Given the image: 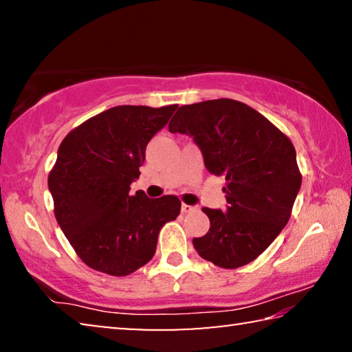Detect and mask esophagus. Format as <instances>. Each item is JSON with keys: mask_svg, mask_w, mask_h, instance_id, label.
Listing matches in <instances>:
<instances>
[{"mask_svg": "<svg viewBox=\"0 0 352 352\" xmlns=\"http://www.w3.org/2000/svg\"><path fill=\"white\" fill-rule=\"evenodd\" d=\"M195 210H197V208H195V206H190V205H186V204L182 205V212H192Z\"/></svg>", "mask_w": 352, "mask_h": 352, "instance_id": "34e87169", "label": "esophagus"}]
</instances>
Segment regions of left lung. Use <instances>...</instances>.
<instances>
[{
  "label": "left lung",
  "mask_w": 352,
  "mask_h": 352,
  "mask_svg": "<svg viewBox=\"0 0 352 352\" xmlns=\"http://www.w3.org/2000/svg\"><path fill=\"white\" fill-rule=\"evenodd\" d=\"M169 132L189 135L206 169L226 180L228 206L223 212L204 208L211 226L204 237H194V248L222 269L254 261L287 225L301 188L292 141L259 111L233 99L180 107Z\"/></svg>",
  "instance_id": "1"
}]
</instances>
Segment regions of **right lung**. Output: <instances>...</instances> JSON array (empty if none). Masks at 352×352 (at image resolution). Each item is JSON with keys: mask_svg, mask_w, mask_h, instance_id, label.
Masks as SVG:
<instances>
[{"mask_svg": "<svg viewBox=\"0 0 352 352\" xmlns=\"http://www.w3.org/2000/svg\"><path fill=\"white\" fill-rule=\"evenodd\" d=\"M178 105H118L65 136L47 177L54 214L71 247L91 269L127 276L153 258L158 233L175 220V195L130 194L146 146Z\"/></svg>", "mask_w": 352, "mask_h": 352, "instance_id": "1", "label": "right lung"}]
</instances>
